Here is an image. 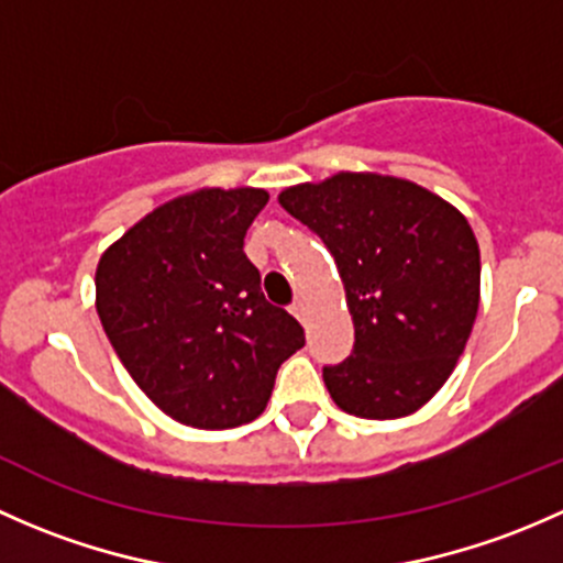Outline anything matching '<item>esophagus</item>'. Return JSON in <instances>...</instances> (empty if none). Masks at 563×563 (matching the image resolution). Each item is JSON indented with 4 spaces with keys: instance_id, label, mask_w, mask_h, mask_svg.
Returning <instances> with one entry per match:
<instances>
[{
    "instance_id": "1",
    "label": "esophagus",
    "mask_w": 563,
    "mask_h": 563,
    "mask_svg": "<svg viewBox=\"0 0 563 563\" xmlns=\"http://www.w3.org/2000/svg\"><path fill=\"white\" fill-rule=\"evenodd\" d=\"M292 314L298 317V320H303V317H306V300L303 298L295 300V303H292Z\"/></svg>"
}]
</instances>
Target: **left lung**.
<instances>
[{"instance_id": "left-lung-1", "label": "left lung", "mask_w": 563, "mask_h": 563, "mask_svg": "<svg viewBox=\"0 0 563 563\" xmlns=\"http://www.w3.org/2000/svg\"><path fill=\"white\" fill-rule=\"evenodd\" d=\"M330 249L355 350L322 379L335 407L396 420L431 401L463 355L479 309V246L455 206L420 184L341 170L279 195Z\"/></svg>"}]
</instances>
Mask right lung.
Returning <instances> with one entry per match:
<instances>
[{"label": "right lung", "instance_id": "1", "mask_svg": "<svg viewBox=\"0 0 563 563\" xmlns=\"http://www.w3.org/2000/svg\"><path fill=\"white\" fill-rule=\"evenodd\" d=\"M268 202L254 187L173 197L97 263V314L135 385L181 426L222 431L263 415L303 328L260 289L243 254Z\"/></svg>", "mask_w": 563, "mask_h": 563}]
</instances>
